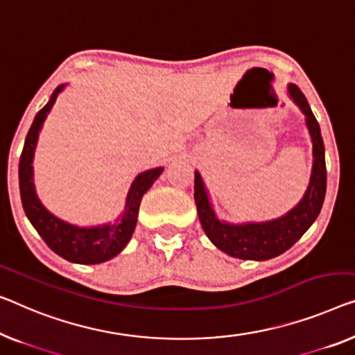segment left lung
Returning a JSON list of instances; mask_svg holds the SVG:
<instances>
[{
	"mask_svg": "<svg viewBox=\"0 0 355 355\" xmlns=\"http://www.w3.org/2000/svg\"><path fill=\"white\" fill-rule=\"evenodd\" d=\"M288 97L304 114L311 144H313V168L309 184L300 202L287 214L268 221L230 223L216 216L210 202L209 191L200 173L194 172V200L198 205L199 221L211 244L230 257L241 260L264 261L287 252L314 223L320 214L327 191L325 146L320 127L313 114L304 94L295 84L287 86Z\"/></svg>",
	"mask_w": 355,
	"mask_h": 355,
	"instance_id": "obj_1",
	"label": "left lung"
}]
</instances>
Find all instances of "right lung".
Wrapping results in <instances>:
<instances>
[{"instance_id": "1", "label": "right lung", "mask_w": 355, "mask_h": 355, "mask_svg": "<svg viewBox=\"0 0 355 355\" xmlns=\"http://www.w3.org/2000/svg\"><path fill=\"white\" fill-rule=\"evenodd\" d=\"M65 86L67 84H60L52 92L49 102L42 107L41 111H38L28 134H26L24 151L19 162L20 199H22L26 218L30 220V223L33 225V228L38 231V234L52 252L71 263L97 264L114 258L129 244L137 225L141 198L151 188V184L159 178L164 167L150 168V171L141 172L135 177L129 188V193H127L124 210L111 223L78 226L51 214L36 194L33 159L42 124H44L47 114L51 113L57 97Z\"/></svg>"}]
</instances>
